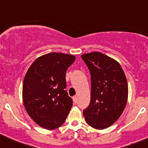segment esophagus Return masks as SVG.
<instances>
[{"label":"esophagus","mask_w":148,"mask_h":148,"mask_svg":"<svg viewBox=\"0 0 148 148\" xmlns=\"http://www.w3.org/2000/svg\"><path fill=\"white\" fill-rule=\"evenodd\" d=\"M73 102L75 103V104H76V102H77V98L76 97H73Z\"/></svg>","instance_id":"esophagus-1"}]
</instances>
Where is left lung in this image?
Here are the masks:
<instances>
[{
  "label": "left lung",
  "mask_w": 148,
  "mask_h": 148,
  "mask_svg": "<svg viewBox=\"0 0 148 148\" xmlns=\"http://www.w3.org/2000/svg\"><path fill=\"white\" fill-rule=\"evenodd\" d=\"M91 74V98L83 111L90 126L103 130L119 119L127 101L126 75L117 61L99 52L82 55Z\"/></svg>",
  "instance_id": "obj_1"
}]
</instances>
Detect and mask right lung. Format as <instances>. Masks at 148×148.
Returning a JSON list of instances; mask_svg holds the SVG:
<instances>
[{"label":"right lung","instance_id":"obj_1","mask_svg":"<svg viewBox=\"0 0 148 148\" xmlns=\"http://www.w3.org/2000/svg\"><path fill=\"white\" fill-rule=\"evenodd\" d=\"M75 56L51 53L35 60L26 73L22 97L26 111L38 125L53 130L64 124L73 106L65 75Z\"/></svg>","mask_w":148,"mask_h":148}]
</instances>
